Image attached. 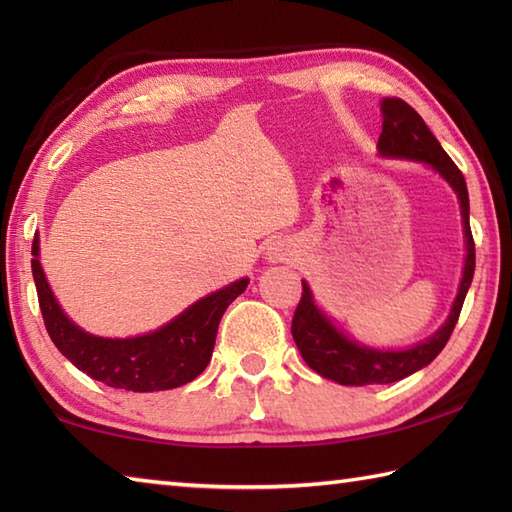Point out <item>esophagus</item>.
I'll return each instance as SVG.
<instances>
[{
  "label": "esophagus",
  "instance_id": "esophagus-1",
  "mask_svg": "<svg viewBox=\"0 0 512 512\" xmlns=\"http://www.w3.org/2000/svg\"><path fill=\"white\" fill-rule=\"evenodd\" d=\"M270 259H273V262H284V259H288V250L284 248V246H273L270 248Z\"/></svg>",
  "mask_w": 512,
  "mask_h": 512
}]
</instances>
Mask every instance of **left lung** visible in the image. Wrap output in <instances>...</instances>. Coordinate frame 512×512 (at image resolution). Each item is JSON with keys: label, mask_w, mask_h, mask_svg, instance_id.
Returning a JSON list of instances; mask_svg holds the SVG:
<instances>
[{"label": "left lung", "mask_w": 512, "mask_h": 512, "mask_svg": "<svg viewBox=\"0 0 512 512\" xmlns=\"http://www.w3.org/2000/svg\"><path fill=\"white\" fill-rule=\"evenodd\" d=\"M380 112H383V132L378 138V154L385 158L424 162V165L436 169L451 184V189L458 193L466 237V259L460 290L453 301L449 319L427 341L413 345L409 350H374V347H365L347 339L317 308L310 286L306 281H301L303 292L295 317H292V339H295L303 361L323 378L356 387L396 383V380L407 378L418 369L427 367L447 345L475 273V242L469 224V191H466L462 171L455 167V162L442 149L438 138L431 134L427 123L422 121V116L411 105L402 99H383Z\"/></svg>", "instance_id": "obj_1"}]
</instances>
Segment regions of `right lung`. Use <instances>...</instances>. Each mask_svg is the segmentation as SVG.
I'll return each mask as SVG.
<instances>
[{"label": "right lung", "mask_w": 512, "mask_h": 512, "mask_svg": "<svg viewBox=\"0 0 512 512\" xmlns=\"http://www.w3.org/2000/svg\"><path fill=\"white\" fill-rule=\"evenodd\" d=\"M32 277L43 323L59 352L90 378L127 391L173 389L198 378L211 361L222 314L248 286V279L233 281L195 301L156 332L132 339H103L83 332L63 314L39 264L37 235L32 242Z\"/></svg>", "instance_id": "obj_1"}]
</instances>
